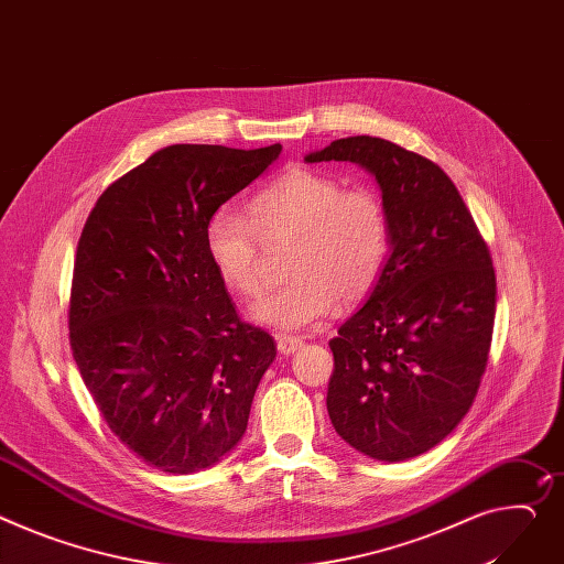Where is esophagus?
<instances>
[{
  "instance_id": "obj_1",
  "label": "esophagus",
  "mask_w": 564,
  "mask_h": 564,
  "mask_svg": "<svg viewBox=\"0 0 564 564\" xmlns=\"http://www.w3.org/2000/svg\"><path fill=\"white\" fill-rule=\"evenodd\" d=\"M278 350H280V355H293V352H297L300 348H302V338L300 336H286V334H278Z\"/></svg>"
}]
</instances>
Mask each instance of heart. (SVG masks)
Here are the masks:
<instances>
[{
	"mask_svg": "<svg viewBox=\"0 0 564 564\" xmlns=\"http://www.w3.org/2000/svg\"><path fill=\"white\" fill-rule=\"evenodd\" d=\"M293 239L291 282L257 300L254 321L282 332L307 329L329 316L338 300H364L377 284L391 221L372 189H345L314 169H291L259 187L246 203V219L219 209L205 226V252L226 289L252 297L264 289L262 243Z\"/></svg>",
	"mask_w": 564,
	"mask_h": 564,
	"instance_id": "b5f03b06",
	"label": "heart"
}]
</instances>
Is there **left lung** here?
Instances as JSON below:
<instances>
[{
    "mask_svg": "<svg viewBox=\"0 0 564 564\" xmlns=\"http://www.w3.org/2000/svg\"><path fill=\"white\" fill-rule=\"evenodd\" d=\"M305 160L368 169L391 221V254L370 297L329 340V420L370 458L420 456L465 417L488 366L497 307L488 243L447 173L413 151L357 135Z\"/></svg>",
    "mask_w": 564,
    "mask_h": 564,
    "instance_id": "8db88e82",
    "label": "left lung"
}]
</instances>
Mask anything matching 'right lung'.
Returning a JSON list of instances; mask_svg holds the SVG:
<instances>
[{
    "label": "right lung",
    "instance_id": "add662e5",
    "mask_svg": "<svg viewBox=\"0 0 564 564\" xmlns=\"http://www.w3.org/2000/svg\"><path fill=\"white\" fill-rule=\"evenodd\" d=\"M280 151L166 147L115 181L80 232L74 361L110 431L162 471L219 463L275 359L273 336L239 318L214 273L205 226Z\"/></svg>",
    "mask_w": 564,
    "mask_h": 564
}]
</instances>
